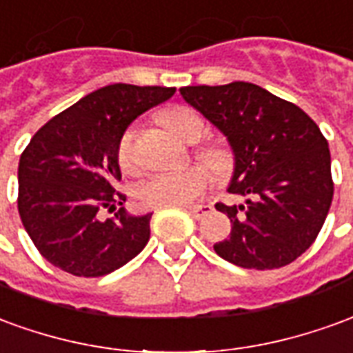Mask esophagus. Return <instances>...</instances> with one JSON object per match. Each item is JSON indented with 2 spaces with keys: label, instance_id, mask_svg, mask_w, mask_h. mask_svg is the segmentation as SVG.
<instances>
[{
  "label": "esophagus",
  "instance_id": "esophagus-1",
  "mask_svg": "<svg viewBox=\"0 0 353 353\" xmlns=\"http://www.w3.org/2000/svg\"><path fill=\"white\" fill-rule=\"evenodd\" d=\"M187 210H189V214H191L194 219H201L202 216H206L208 212H212V206H206V204H199V206H189Z\"/></svg>",
  "mask_w": 353,
  "mask_h": 353
}]
</instances>
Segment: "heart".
Here are the masks:
<instances>
[{
    "label": "heart",
    "mask_w": 353,
    "mask_h": 353,
    "mask_svg": "<svg viewBox=\"0 0 353 353\" xmlns=\"http://www.w3.org/2000/svg\"><path fill=\"white\" fill-rule=\"evenodd\" d=\"M160 122L183 143L194 145L202 139L206 125L194 110L187 107L168 108L160 114ZM199 160L216 174L225 176L233 170V154L223 147H204ZM118 164L124 172L137 170L135 128H128L118 141ZM214 185V177L206 168H193L181 174H154L135 189V201L141 208L162 206H191Z\"/></svg>",
    "instance_id": "1"
}]
</instances>
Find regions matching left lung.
Wrapping results in <instances>:
<instances>
[{
    "instance_id": "8db88e82",
    "label": "left lung",
    "mask_w": 353,
    "mask_h": 353,
    "mask_svg": "<svg viewBox=\"0 0 353 353\" xmlns=\"http://www.w3.org/2000/svg\"><path fill=\"white\" fill-rule=\"evenodd\" d=\"M183 99L228 137L235 170L228 191L245 204H216L231 233L214 245L246 270H275L314 245L332 202L331 152L312 118L256 83L187 85Z\"/></svg>"
}]
</instances>
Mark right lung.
Returning <instances> with one entry per match:
<instances>
[{
    "label": "right lung",
    "mask_w": 353,
    "mask_h": 353,
    "mask_svg": "<svg viewBox=\"0 0 353 353\" xmlns=\"http://www.w3.org/2000/svg\"><path fill=\"white\" fill-rule=\"evenodd\" d=\"M176 88L112 83L85 95L41 125L19 162V214L39 254L76 277H101L141 252L151 216L124 208L101 219L125 196L118 141L145 110L168 101Z\"/></svg>",
    "instance_id": "obj_1"
}]
</instances>
